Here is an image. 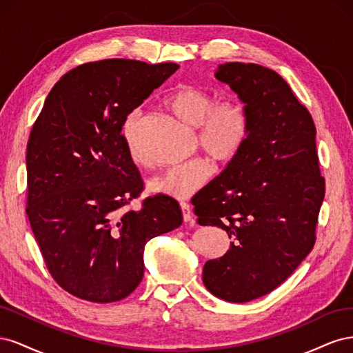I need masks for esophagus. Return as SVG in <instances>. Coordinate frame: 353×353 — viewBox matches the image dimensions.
<instances>
[{
    "instance_id": "34e87169",
    "label": "esophagus",
    "mask_w": 353,
    "mask_h": 353,
    "mask_svg": "<svg viewBox=\"0 0 353 353\" xmlns=\"http://www.w3.org/2000/svg\"><path fill=\"white\" fill-rule=\"evenodd\" d=\"M181 210H183V218H184V222H190L191 218H193V215H191V209L190 206L187 205V203H181Z\"/></svg>"
}]
</instances>
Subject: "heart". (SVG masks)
<instances>
[{
	"instance_id": "heart-1",
	"label": "heart",
	"mask_w": 353,
	"mask_h": 353,
	"mask_svg": "<svg viewBox=\"0 0 353 353\" xmlns=\"http://www.w3.org/2000/svg\"><path fill=\"white\" fill-rule=\"evenodd\" d=\"M166 104L181 122L196 128L200 148L218 163L232 160L248 140L250 131L249 116L244 105L236 100L215 101L209 91L194 85H183L169 95ZM141 123L143 114L132 112L125 121L123 135L134 163L145 166L147 159L138 147ZM210 176L209 162L199 157L153 176L148 181V187L154 193L184 200L205 185Z\"/></svg>"
}]
</instances>
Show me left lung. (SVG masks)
<instances>
[{
    "mask_svg": "<svg viewBox=\"0 0 353 353\" xmlns=\"http://www.w3.org/2000/svg\"><path fill=\"white\" fill-rule=\"evenodd\" d=\"M215 77L245 104L250 131L191 203L200 225H216L232 240L222 258L205 263L203 283L216 297L243 303L284 283L314 249L325 179L312 116L279 73L232 61Z\"/></svg>",
    "mask_w": 353,
    "mask_h": 353,
    "instance_id": "left-lung-1",
    "label": "left lung"
}]
</instances>
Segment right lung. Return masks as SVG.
<instances>
[{
	"label": "right lung",
	"mask_w": 353,
	"mask_h": 353,
	"mask_svg": "<svg viewBox=\"0 0 353 353\" xmlns=\"http://www.w3.org/2000/svg\"><path fill=\"white\" fill-rule=\"evenodd\" d=\"M176 63L109 59L68 72L28 141L30 228L54 281L83 301L130 296L144 275L148 240L178 228L183 212L165 194L128 208L144 190L122 128Z\"/></svg>",
	"instance_id": "right-lung-1"
}]
</instances>
